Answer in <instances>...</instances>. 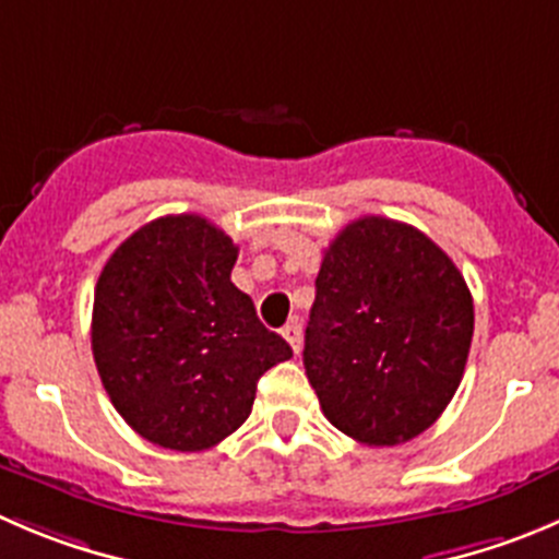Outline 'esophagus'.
I'll return each instance as SVG.
<instances>
[{
  "instance_id": "obj_1",
  "label": "esophagus",
  "mask_w": 559,
  "mask_h": 559,
  "mask_svg": "<svg viewBox=\"0 0 559 559\" xmlns=\"http://www.w3.org/2000/svg\"><path fill=\"white\" fill-rule=\"evenodd\" d=\"M283 337L288 340L290 350H294V354H299V350H301V326H299V321H290L288 326L283 329Z\"/></svg>"
}]
</instances>
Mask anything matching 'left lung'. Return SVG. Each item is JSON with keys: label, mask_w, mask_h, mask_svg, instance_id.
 Wrapping results in <instances>:
<instances>
[{"label": "left lung", "mask_w": 559, "mask_h": 559, "mask_svg": "<svg viewBox=\"0 0 559 559\" xmlns=\"http://www.w3.org/2000/svg\"><path fill=\"white\" fill-rule=\"evenodd\" d=\"M475 307L453 260L425 233L362 216L323 252L305 370L329 423L370 448L439 419L464 379Z\"/></svg>", "instance_id": "obj_1"}]
</instances>
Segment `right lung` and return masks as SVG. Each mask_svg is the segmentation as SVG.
Returning <instances> with one entry per match:
<instances>
[{"label":"right lung","instance_id":"1","mask_svg":"<svg viewBox=\"0 0 559 559\" xmlns=\"http://www.w3.org/2000/svg\"><path fill=\"white\" fill-rule=\"evenodd\" d=\"M238 247L197 214L126 238L95 285L93 356L117 414L158 448L197 453L241 428L258 379L294 356L230 283Z\"/></svg>","mask_w":559,"mask_h":559}]
</instances>
